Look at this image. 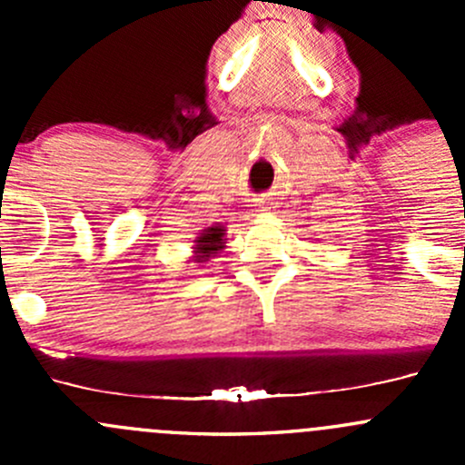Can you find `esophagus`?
Returning <instances> with one entry per match:
<instances>
[{
	"label": "esophagus",
	"instance_id": "esophagus-1",
	"mask_svg": "<svg viewBox=\"0 0 465 465\" xmlns=\"http://www.w3.org/2000/svg\"><path fill=\"white\" fill-rule=\"evenodd\" d=\"M262 211H265V209H262Z\"/></svg>",
	"mask_w": 465,
	"mask_h": 465
}]
</instances>
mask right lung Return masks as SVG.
Listing matches in <instances>:
<instances>
[{"label": "right lung", "mask_w": 465, "mask_h": 465, "mask_svg": "<svg viewBox=\"0 0 465 465\" xmlns=\"http://www.w3.org/2000/svg\"><path fill=\"white\" fill-rule=\"evenodd\" d=\"M224 232L227 229L215 224V227H206L203 233L193 241V262H206L209 259H213L220 250H224Z\"/></svg>", "instance_id": "right-lung-1"}]
</instances>
